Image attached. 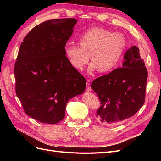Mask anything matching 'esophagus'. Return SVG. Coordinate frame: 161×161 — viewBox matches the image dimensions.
<instances>
[{"mask_svg":"<svg viewBox=\"0 0 161 161\" xmlns=\"http://www.w3.org/2000/svg\"><path fill=\"white\" fill-rule=\"evenodd\" d=\"M86 91H91V84L89 82H87L86 84Z\"/></svg>","mask_w":161,"mask_h":161,"instance_id":"34e87169","label":"esophagus"}]
</instances>
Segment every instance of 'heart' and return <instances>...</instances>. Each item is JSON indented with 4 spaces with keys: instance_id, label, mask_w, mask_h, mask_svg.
Segmentation results:
<instances>
[{
    "instance_id": "b5f03b06",
    "label": "heart",
    "mask_w": 161,
    "mask_h": 161,
    "mask_svg": "<svg viewBox=\"0 0 161 161\" xmlns=\"http://www.w3.org/2000/svg\"><path fill=\"white\" fill-rule=\"evenodd\" d=\"M80 47L72 43L64 46V52L71 65L82 70L90 58L92 60L88 71L98 70L106 72L114 69L121 60L126 46L122 33L101 27H92L86 30L78 37Z\"/></svg>"
}]
</instances>
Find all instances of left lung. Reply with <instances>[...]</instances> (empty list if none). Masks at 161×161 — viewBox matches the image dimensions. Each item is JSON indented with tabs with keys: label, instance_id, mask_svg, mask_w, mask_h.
Segmentation results:
<instances>
[{
	"label": "left lung",
	"instance_id": "8db88e82",
	"mask_svg": "<svg viewBox=\"0 0 161 161\" xmlns=\"http://www.w3.org/2000/svg\"><path fill=\"white\" fill-rule=\"evenodd\" d=\"M139 48L125 52L122 67L97 78L91 88L101 102L96 118L106 125H114L131 118L142 108L146 95L148 71Z\"/></svg>",
	"mask_w": 161,
	"mask_h": 161
}]
</instances>
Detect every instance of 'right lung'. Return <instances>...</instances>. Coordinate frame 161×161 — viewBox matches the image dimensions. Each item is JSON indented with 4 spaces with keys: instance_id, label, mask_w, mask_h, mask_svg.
Segmentation results:
<instances>
[{
    "instance_id": "add662e5",
    "label": "right lung",
    "mask_w": 161,
    "mask_h": 161,
    "mask_svg": "<svg viewBox=\"0 0 161 161\" xmlns=\"http://www.w3.org/2000/svg\"><path fill=\"white\" fill-rule=\"evenodd\" d=\"M76 22L73 18L43 22L19 48L14 67L16 94L25 114L42 123L62 120L67 102L85 90L86 79L64 52Z\"/></svg>"
}]
</instances>
